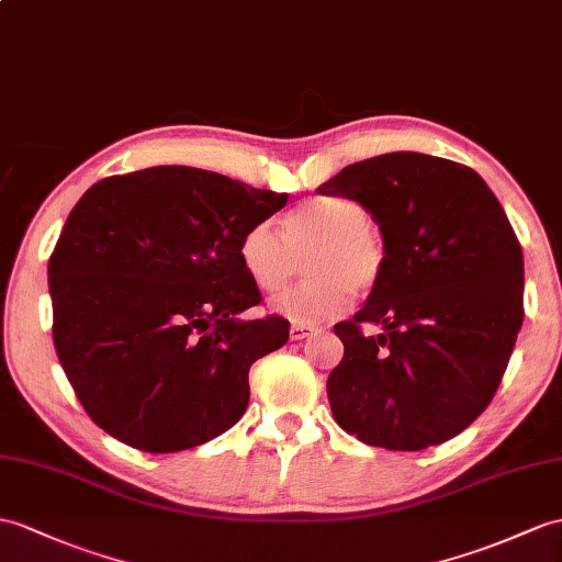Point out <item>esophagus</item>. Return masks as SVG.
Segmentation results:
<instances>
[{"mask_svg":"<svg viewBox=\"0 0 562 562\" xmlns=\"http://www.w3.org/2000/svg\"><path fill=\"white\" fill-rule=\"evenodd\" d=\"M314 331H317V326H314V324H293L291 326V340H303Z\"/></svg>","mask_w":562,"mask_h":562,"instance_id":"esophagus-1","label":"esophagus"}]
</instances>
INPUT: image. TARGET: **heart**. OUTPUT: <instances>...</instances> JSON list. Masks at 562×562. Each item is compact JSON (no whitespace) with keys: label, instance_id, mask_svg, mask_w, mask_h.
Segmentation results:
<instances>
[{"label":"heart","instance_id":"heart-1","mask_svg":"<svg viewBox=\"0 0 562 562\" xmlns=\"http://www.w3.org/2000/svg\"><path fill=\"white\" fill-rule=\"evenodd\" d=\"M362 202L319 195L283 216V236L269 222L252 224L238 240V262L255 289L277 295L289 285L295 255L310 248V281L279 297L273 307L293 322H322L344 312L352 289L372 291L389 265L386 243L369 224Z\"/></svg>","mask_w":562,"mask_h":562}]
</instances>
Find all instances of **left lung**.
Instances as JSON below:
<instances>
[{
  "label": "left lung",
  "mask_w": 562,
  "mask_h": 562,
  "mask_svg": "<svg viewBox=\"0 0 562 562\" xmlns=\"http://www.w3.org/2000/svg\"><path fill=\"white\" fill-rule=\"evenodd\" d=\"M322 195L362 202L389 265L352 319L326 393L367 446L422 450L484 413L525 319L522 248L484 178L464 164L391 153L350 164ZM385 328L364 337L361 326Z\"/></svg>",
  "instance_id": "left-lung-1"
}]
</instances>
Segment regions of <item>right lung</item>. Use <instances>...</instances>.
I'll list each match as a JSON object with an SVG mask.
<instances>
[{
	"mask_svg": "<svg viewBox=\"0 0 562 562\" xmlns=\"http://www.w3.org/2000/svg\"><path fill=\"white\" fill-rule=\"evenodd\" d=\"M285 200L193 167L109 176L78 200L49 257L52 338L100 429L176 453L243 417L252 362L291 324L238 319L262 303L238 240Z\"/></svg>",
	"mask_w": 562,
	"mask_h": 562,
	"instance_id": "1",
	"label": "right lung"
}]
</instances>
